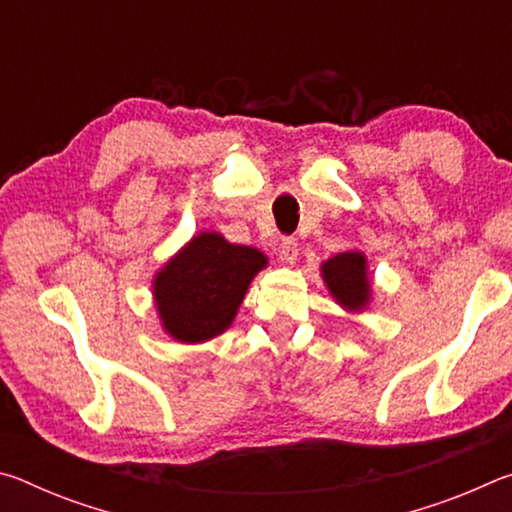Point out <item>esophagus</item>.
<instances>
[{
    "instance_id": "1",
    "label": "esophagus",
    "mask_w": 512,
    "mask_h": 512,
    "mask_svg": "<svg viewBox=\"0 0 512 512\" xmlns=\"http://www.w3.org/2000/svg\"><path fill=\"white\" fill-rule=\"evenodd\" d=\"M298 255H300L298 241H296V239H282V244H280V257L284 259V262H287V264H296Z\"/></svg>"
}]
</instances>
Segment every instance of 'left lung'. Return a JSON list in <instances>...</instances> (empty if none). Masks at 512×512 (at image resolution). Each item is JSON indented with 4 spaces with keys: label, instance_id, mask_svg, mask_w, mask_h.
<instances>
[{
    "label": "left lung",
    "instance_id": "left-lung-1",
    "mask_svg": "<svg viewBox=\"0 0 512 512\" xmlns=\"http://www.w3.org/2000/svg\"><path fill=\"white\" fill-rule=\"evenodd\" d=\"M329 296L350 314L366 311L372 300V280L368 273V257L361 250L336 253L320 264Z\"/></svg>",
    "mask_w": 512,
    "mask_h": 512
}]
</instances>
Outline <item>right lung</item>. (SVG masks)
<instances>
[{
  "label": "right lung",
  "mask_w": 512,
  "mask_h": 512,
  "mask_svg": "<svg viewBox=\"0 0 512 512\" xmlns=\"http://www.w3.org/2000/svg\"><path fill=\"white\" fill-rule=\"evenodd\" d=\"M266 266L259 248L230 244L214 230L198 232L153 275V305L164 334L187 345L223 334Z\"/></svg>",
  "instance_id": "obj_1"
}]
</instances>
